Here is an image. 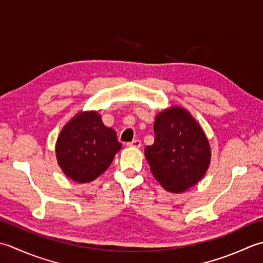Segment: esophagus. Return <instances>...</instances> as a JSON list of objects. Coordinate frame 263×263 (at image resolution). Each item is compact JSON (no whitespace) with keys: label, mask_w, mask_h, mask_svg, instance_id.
<instances>
[{"label":"esophagus","mask_w":263,"mask_h":263,"mask_svg":"<svg viewBox=\"0 0 263 263\" xmlns=\"http://www.w3.org/2000/svg\"><path fill=\"white\" fill-rule=\"evenodd\" d=\"M141 145H142V142L139 141V139H134L133 142H129V143H127V146H129V147H141Z\"/></svg>","instance_id":"34e87169"}]
</instances>
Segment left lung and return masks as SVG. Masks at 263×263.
<instances>
[{
    "instance_id": "obj_1",
    "label": "left lung",
    "mask_w": 263,
    "mask_h": 263,
    "mask_svg": "<svg viewBox=\"0 0 263 263\" xmlns=\"http://www.w3.org/2000/svg\"><path fill=\"white\" fill-rule=\"evenodd\" d=\"M154 143L145 158L155 178L165 190L181 193L206 173L210 145L202 128L185 109L173 106L155 118Z\"/></svg>"
}]
</instances>
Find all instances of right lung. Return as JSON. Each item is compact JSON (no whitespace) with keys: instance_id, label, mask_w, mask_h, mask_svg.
Segmentation results:
<instances>
[{"instance_id":"right-lung-1","label":"right lung","mask_w":263,"mask_h":263,"mask_svg":"<svg viewBox=\"0 0 263 263\" xmlns=\"http://www.w3.org/2000/svg\"><path fill=\"white\" fill-rule=\"evenodd\" d=\"M120 148L116 132L90 111L78 114L63 127L55 152L59 165L69 178L88 183L109 168Z\"/></svg>"}]
</instances>
